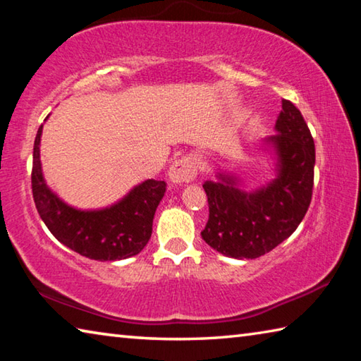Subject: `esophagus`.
I'll return each instance as SVG.
<instances>
[{
    "instance_id": "1",
    "label": "esophagus",
    "mask_w": 361,
    "mask_h": 361,
    "mask_svg": "<svg viewBox=\"0 0 361 361\" xmlns=\"http://www.w3.org/2000/svg\"><path fill=\"white\" fill-rule=\"evenodd\" d=\"M169 180L175 183V185H181V183H189L195 178L197 175V166L192 157H181L178 161L172 164L169 169Z\"/></svg>"
}]
</instances>
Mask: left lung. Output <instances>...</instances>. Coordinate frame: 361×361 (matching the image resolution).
<instances>
[{
    "mask_svg": "<svg viewBox=\"0 0 361 361\" xmlns=\"http://www.w3.org/2000/svg\"><path fill=\"white\" fill-rule=\"evenodd\" d=\"M276 133L262 138L259 148L272 161L274 178L243 189L240 176L218 170L207 180L209 223L205 243L235 259H255L280 245L296 231L312 199L315 146L302 114L283 100Z\"/></svg>",
    "mask_w": 361,
    "mask_h": 361,
    "instance_id": "left-lung-1",
    "label": "left lung"
}]
</instances>
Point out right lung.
<instances>
[{
  "label": "right lung",
  "instance_id": "right-lung-1",
  "mask_svg": "<svg viewBox=\"0 0 361 361\" xmlns=\"http://www.w3.org/2000/svg\"><path fill=\"white\" fill-rule=\"evenodd\" d=\"M41 135L42 126L33 146L32 188L36 209L52 235L95 261H121L142 252L151 239L152 218L166 194V181L145 180L111 205L78 209L49 188L41 166Z\"/></svg>",
  "mask_w": 361,
  "mask_h": 361
}]
</instances>
